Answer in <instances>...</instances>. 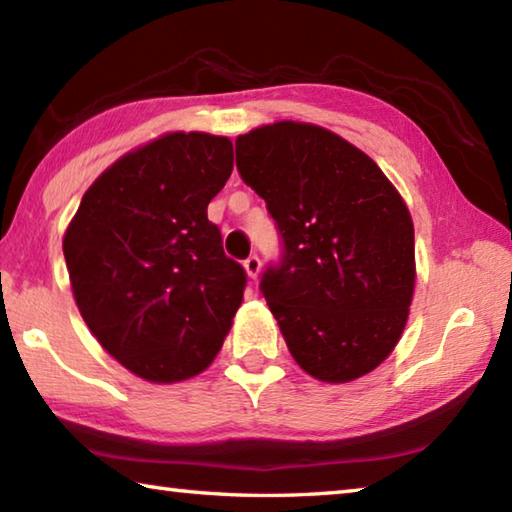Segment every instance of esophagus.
Listing matches in <instances>:
<instances>
[{
  "label": "esophagus",
  "mask_w": 512,
  "mask_h": 512,
  "mask_svg": "<svg viewBox=\"0 0 512 512\" xmlns=\"http://www.w3.org/2000/svg\"><path fill=\"white\" fill-rule=\"evenodd\" d=\"M244 268H246L250 280H257L259 268H262V259H259L257 255H250L248 259H244Z\"/></svg>",
  "instance_id": "esophagus-1"
}]
</instances>
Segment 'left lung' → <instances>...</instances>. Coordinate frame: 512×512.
<instances>
[{"label":"left lung","mask_w":512,"mask_h":512,"mask_svg":"<svg viewBox=\"0 0 512 512\" xmlns=\"http://www.w3.org/2000/svg\"><path fill=\"white\" fill-rule=\"evenodd\" d=\"M235 146L241 180L282 239L259 289L293 359L329 384L375 370L400 341L415 287L402 196L366 153L320 126L277 121Z\"/></svg>","instance_id":"obj_1"}]
</instances>
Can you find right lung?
Listing matches in <instances>:
<instances>
[{"label": "right lung", "mask_w": 512, "mask_h": 512, "mask_svg": "<svg viewBox=\"0 0 512 512\" xmlns=\"http://www.w3.org/2000/svg\"><path fill=\"white\" fill-rule=\"evenodd\" d=\"M232 142L169 133L94 180L63 253L76 305L103 350L155 384L183 381L221 350L246 289L207 205L232 173Z\"/></svg>", "instance_id": "1"}]
</instances>
